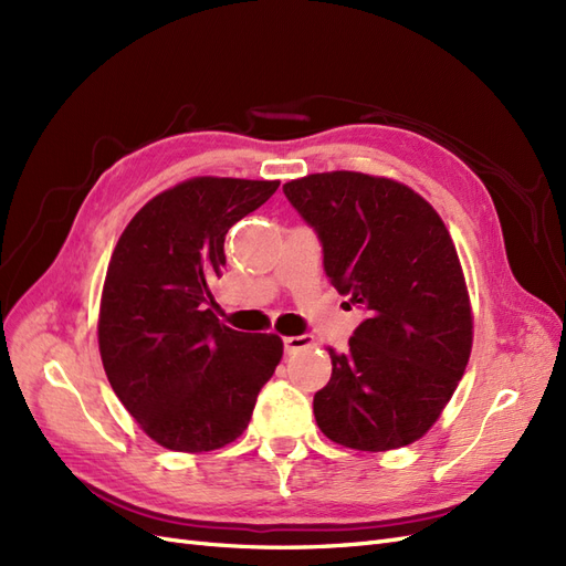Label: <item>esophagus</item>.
I'll use <instances>...</instances> for the list:
<instances>
[{"instance_id":"esophagus-1","label":"esophagus","mask_w":566,"mask_h":566,"mask_svg":"<svg viewBox=\"0 0 566 566\" xmlns=\"http://www.w3.org/2000/svg\"><path fill=\"white\" fill-rule=\"evenodd\" d=\"M316 345L312 335H295V337H285L283 347L287 354H297L302 349H312Z\"/></svg>"}]
</instances>
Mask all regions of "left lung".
<instances>
[{"label":"left lung","instance_id":"1","mask_svg":"<svg viewBox=\"0 0 566 566\" xmlns=\"http://www.w3.org/2000/svg\"><path fill=\"white\" fill-rule=\"evenodd\" d=\"M283 193L323 248L325 276L366 318L314 397L321 432L356 451L420 439L465 373L472 312L441 217L408 186L361 172L287 181Z\"/></svg>","mask_w":566,"mask_h":566}]
</instances>
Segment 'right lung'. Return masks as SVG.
Listing matches in <instances>:
<instances>
[{
  "label": "right lung",
  "instance_id": "1",
  "mask_svg": "<svg viewBox=\"0 0 566 566\" xmlns=\"http://www.w3.org/2000/svg\"><path fill=\"white\" fill-rule=\"evenodd\" d=\"M279 181L188 179L148 200L106 271L98 349L117 399L169 451H214L243 434L283 356L279 335L238 333L212 314L224 238Z\"/></svg>",
  "mask_w": 566,
  "mask_h": 566
}]
</instances>
